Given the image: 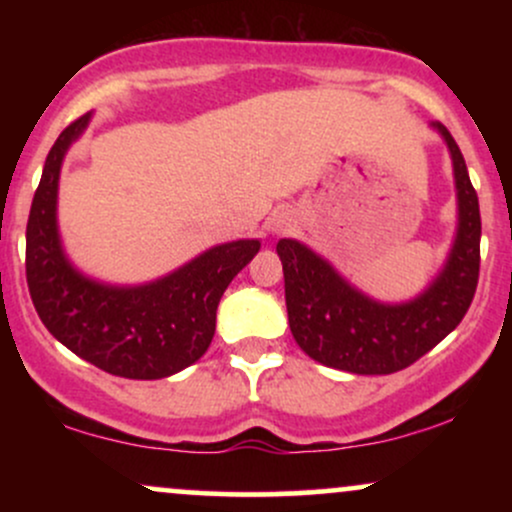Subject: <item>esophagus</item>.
<instances>
[{"mask_svg": "<svg viewBox=\"0 0 512 512\" xmlns=\"http://www.w3.org/2000/svg\"><path fill=\"white\" fill-rule=\"evenodd\" d=\"M269 231H272V236H281V233L291 231L293 226V214L289 209H276L272 216H269Z\"/></svg>", "mask_w": 512, "mask_h": 512, "instance_id": "obj_1", "label": "esophagus"}]
</instances>
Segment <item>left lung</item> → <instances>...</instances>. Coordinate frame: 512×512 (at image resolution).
Here are the masks:
<instances>
[{"label": "left lung", "instance_id": "8db88e82", "mask_svg": "<svg viewBox=\"0 0 512 512\" xmlns=\"http://www.w3.org/2000/svg\"><path fill=\"white\" fill-rule=\"evenodd\" d=\"M431 127L450 151L457 226L443 267L424 291L409 301H378L301 240L281 238L276 243L291 334L322 366L356 375L397 373L443 342L472 303L479 281V199L460 146L440 122H431Z\"/></svg>", "mask_w": 512, "mask_h": 512}]
</instances>
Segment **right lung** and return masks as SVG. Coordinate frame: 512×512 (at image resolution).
Wrapping results in <instances>:
<instances>
[{
    "label": "right lung",
    "mask_w": 512,
    "mask_h": 512,
    "mask_svg": "<svg viewBox=\"0 0 512 512\" xmlns=\"http://www.w3.org/2000/svg\"><path fill=\"white\" fill-rule=\"evenodd\" d=\"M91 117L64 129L45 158L26 226L28 291L52 337L84 361L120 378H168L209 349L223 291L260 252V240L214 245L146 284H108L76 269L62 245L57 192L64 156Z\"/></svg>",
    "instance_id": "1"
}]
</instances>
